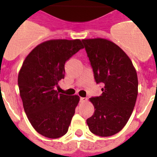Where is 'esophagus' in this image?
<instances>
[{"instance_id":"esophagus-1","label":"esophagus","mask_w":157,"mask_h":157,"mask_svg":"<svg viewBox=\"0 0 157 157\" xmlns=\"http://www.w3.org/2000/svg\"><path fill=\"white\" fill-rule=\"evenodd\" d=\"M86 100H87V99H86V98H82V97H81V98H80V102H81V103H84V102H86Z\"/></svg>"}]
</instances>
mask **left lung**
<instances>
[{
  "label": "left lung",
  "instance_id": "8db88e82",
  "mask_svg": "<svg viewBox=\"0 0 157 157\" xmlns=\"http://www.w3.org/2000/svg\"><path fill=\"white\" fill-rule=\"evenodd\" d=\"M102 94L90 98L94 112L86 120L93 134L111 136L122 130L134 109L138 78L132 61L116 44L105 38L82 39Z\"/></svg>",
  "mask_w": 157,
  "mask_h": 157
}]
</instances>
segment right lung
I'll use <instances>...</instances> for the list:
<instances>
[{
  "instance_id": "add662e5",
  "label": "right lung",
  "mask_w": 157,
  "mask_h": 157,
  "mask_svg": "<svg viewBox=\"0 0 157 157\" xmlns=\"http://www.w3.org/2000/svg\"><path fill=\"white\" fill-rule=\"evenodd\" d=\"M82 48L79 39L46 41L27 55L21 67L17 82L25 112L43 136L57 139L68 131L79 96L59 94L56 86L65 76V63Z\"/></svg>"
}]
</instances>
